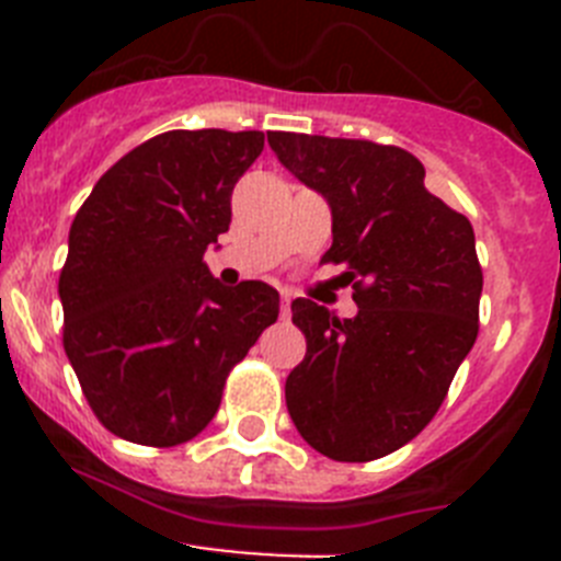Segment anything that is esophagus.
<instances>
[{
  "mask_svg": "<svg viewBox=\"0 0 561 561\" xmlns=\"http://www.w3.org/2000/svg\"><path fill=\"white\" fill-rule=\"evenodd\" d=\"M289 314H291V295L289 291H284V295H280V317L289 320Z\"/></svg>",
  "mask_w": 561,
  "mask_h": 561,
  "instance_id": "esophagus-1",
  "label": "esophagus"
}]
</instances>
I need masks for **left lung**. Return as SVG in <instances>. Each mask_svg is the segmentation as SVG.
I'll use <instances>...</instances> for the list:
<instances>
[{
  "mask_svg": "<svg viewBox=\"0 0 561 561\" xmlns=\"http://www.w3.org/2000/svg\"><path fill=\"white\" fill-rule=\"evenodd\" d=\"M270 146L331 207L325 264H345L356 317L297 297L306 356L286 408L309 447L365 463L413 440L438 413L478 340L483 270L463 213L433 196L413 153L370 140L270 131Z\"/></svg>",
  "mask_w": 561,
  "mask_h": 561,
  "instance_id": "left-lung-1",
  "label": "left lung"
}]
</instances>
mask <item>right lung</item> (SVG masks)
Returning <instances> with one entry per match:
<instances>
[{"label":"right lung","instance_id":"obj_1","mask_svg":"<svg viewBox=\"0 0 561 561\" xmlns=\"http://www.w3.org/2000/svg\"><path fill=\"white\" fill-rule=\"evenodd\" d=\"M264 131L157 134L114 162L69 227L58 277L64 351L89 408L117 438H196L280 297L261 280L221 286L205 250L230 230L236 182Z\"/></svg>","mask_w":561,"mask_h":561}]
</instances>
